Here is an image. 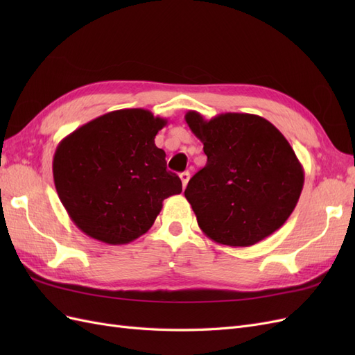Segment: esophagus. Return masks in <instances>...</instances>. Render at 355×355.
<instances>
[{
    "label": "esophagus",
    "mask_w": 355,
    "mask_h": 355,
    "mask_svg": "<svg viewBox=\"0 0 355 355\" xmlns=\"http://www.w3.org/2000/svg\"><path fill=\"white\" fill-rule=\"evenodd\" d=\"M180 180H182V187H184V189H185L188 180H189V171H184V173H180Z\"/></svg>",
    "instance_id": "1"
}]
</instances>
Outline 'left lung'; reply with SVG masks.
I'll return each mask as SVG.
<instances>
[{
    "label": "left lung",
    "instance_id": "left-lung-1",
    "mask_svg": "<svg viewBox=\"0 0 355 355\" xmlns=\"http://www.w3.org/2000/svg\"><path fill=\"white\" fill-rule=\"evenodd\" d=\"M185 121L207 155L185 189L201 231L219 244L249 247L282 228L304 188L302 164L282 132L253 114L207 121L188 111Z\"/></svg>",
    "mask_w": 355,
    "mask_h": 355
}]
</instances>
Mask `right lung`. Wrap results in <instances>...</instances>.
I'll list each match as a JSON object with an SVG mask.
<instances>
[{"label": "right lung", "mask_w": 355, "mask_h": 355, "mask_svg": "<svg viewBox=\"0 0 355 355\" xmlns=\"http://www.w3.org/2000/svg\"><path fill=\"white\" fill-rule=\"evenodd\" d=\"M167 124L148 110H118L68 135L53 158V179L69 218L89 237L127 244L153 227L163 201L182 192L155 146Z\"/></svg>", "instance_id": "add662e5"}]
</instances>
